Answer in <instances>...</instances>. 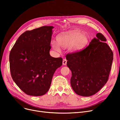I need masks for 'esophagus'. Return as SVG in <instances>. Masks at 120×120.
<instances>
[{
  "instance_id": "obj_1",
  "label": "esophagus",
  "mask_w": 120,
  "mask_h": 120,
  "mask_svg": "<svg viewBox=\"0 0 120 120\" xmlns=\"http://www.w3.org/2000/svg\"><path fill=\"white\" fill-rule=\"evenodd\" d=\"M67 60L66 59H64L63 60V65H66L67 64Z\"/></svg>"
}]
</instances>
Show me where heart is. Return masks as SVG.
<instances>
[{
  "mask_svg": "<svg viewBox=\"0 0 120 120\" xmlns=\"http://www.w3.org/2000/svg\"><path fill=\"white\" fill-rule=\"evenodd\" d=\"M56 40L57 42H51L52 49L56 51H60V47L63 48L69 47L71 50H77L86 46L89 41V36L86 34H82L81 31L74 30L58 36Z\"/></svg>",
  "mask_w": 120,
  "mask_h": 120,
  "instance_id": "heart-1",
  "label": "heart"
}]
</instances>
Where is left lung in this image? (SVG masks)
Returning <instances> with one entry per match:
<instances>
[{
	"label": "left lung",
	"mask_w": 120,
	"mask_h": 120,
	"mask_svg": "<svg viewBox=\"0 0 120 120\" xmlns=\"http://www.w3.org/2000/svg\"><path fill=\"white\" fill-rule=\"evenodd\" d=\"M96 37L83 50L66 56L67 66L72 73L71 87L80 96L94 95L109 79L113 52L105 42L106 39L102 34H97Z\"/></svg>",
	"instance_id": "8db88e82"
}]
</instances>
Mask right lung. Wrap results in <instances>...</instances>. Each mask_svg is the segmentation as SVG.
<instances>
[{"label":"right lung","instance_id":"add662e5","mask_svg":"<svg viewBox=\"0 0 120 120\" xmlns=\"http://www.w3.org/2000/svg\"><path fill=\"white\" fill-rule=\"evenodd\" d=\"M52 26H43L22 34L11 49L9 56L11 77L27 95L45 94L55 71L62 65L61 57L49 54Z\"/></svg>","mask_w":120,"mask_h":120}]
</instances>
